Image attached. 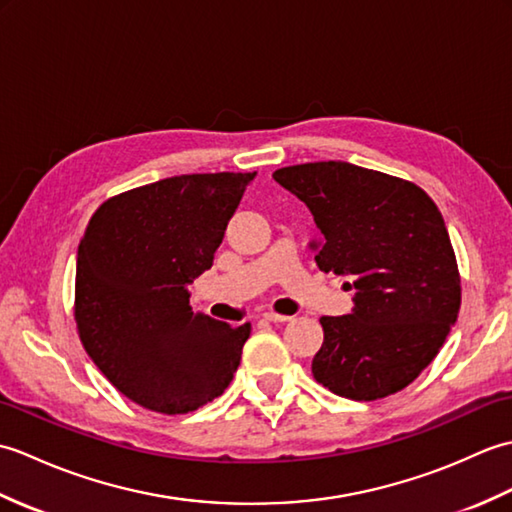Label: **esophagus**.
Listing matches in <instances>:
<instances>
[{
    "mask_svg": "<svg viewBox=\"0 0 512 512\" xmlns=\"http://www.w3.org/2000/svg\"><path fill=\"white\" fill-rule=\"evenodd\" d=\"M264 319L266 321H273V323H286V321H290L292 317H288V314H277V312H264Z\"/></svg>",
    "mask_w": 512,
    "mask_h": 512,
    "instance_id": "esophagus-1",
    "label": "esophagus"
}]
</instances>
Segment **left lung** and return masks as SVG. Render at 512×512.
<instances>
[{
  "instance_id": "obj_1",
  "label": "left lung",
  "mask_w": 512,
  "mask_h": 512,
  "mask_svg": "<svg viewBox=\"0 0 512 512\" xmlns=\"http://www.w3.org/2000/svg\"><path fill=\"white\" fill-rule=\"evenodd\" d=\"M308 206L323 273L353 281L354 308L321 317L312 374L332 394L378 400L405 389L447 341L460 275L438 206L416 184L350 162H308L273 173Z\"/></svg>"
}]
</instances>
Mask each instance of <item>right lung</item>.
Listing matches in <instances>:
<instances>
[{
	"label": "right lung",
	"instance_id": "add662e5",
	"mask_svg": "<svg viewBox=\"0 0 512 512\" xmlns=\"http://www.w3.org/2000/svg\"><path fill=\"white\" fill-rule=\"evenodd\" d=\"M257 173H191L132 189L94 213L76 255V328L107 380L140 407L189 413L233 380L250 323L193 312L189 284L213 266Z\"/></svg>",
	"mask_w": 512,
	"mask_h": 512
}]
</instances>
